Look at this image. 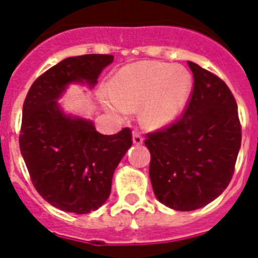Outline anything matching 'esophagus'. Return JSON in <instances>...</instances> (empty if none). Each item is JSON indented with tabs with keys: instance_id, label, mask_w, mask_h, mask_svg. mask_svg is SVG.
I'll return each mask as SVG.
<instances>
[{
	"instance_id": "esophagus-1",
	"label": "esophagus",
	"mask_w": 258,
	"mask_h": 258,
	"mask_svg": "<svg viewBox=\"0 0 258 258\" xmlns=\"http://www.w3.org/2000/svg\"><path fill=\"white\" fill-rule=\"evenodd\" d=\"M132 141H134L135 145H140V144H143L144 139H143V136H141L140 134L134 132V134H132Z\"/></svg>"
}]
</instances>
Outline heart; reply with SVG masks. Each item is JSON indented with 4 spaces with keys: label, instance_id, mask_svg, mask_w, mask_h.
<instances>
[{
    "label": "heart",
    "instance_id": "obj_1",
    "mask_svg": "<svg viewBox=\"0 0 258 258\" xmlns=\"http://www.w3.org/2000/svg\"><path fill=\"white\" fill-rule=\"evenodd\" d=\"M191 88V76L182 67L143 61L119 70L103 99L117 115L140 108L141 124L158 130L169 126L179 117Z\"/></svg>",
    "mask_w": 258,
    "mask_h": 258
}]
</instances>
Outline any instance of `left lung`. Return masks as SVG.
Masks as SVG:
<instances>
[{"label":"left lung","instance_id":"8db88e82","mask_svg":"<svg viewBox=\"0 0 258 258\" xmlns=\"http://www.w3.org/2000/svg\"><path fill=\"white\" fill-rule=\"evenodd\" d=\"M188 66L194 90L186 110L145 140L154 195L178 211L204 208L223 194L242 141L237 103L227 84L194 62Z\"/></svg>","mask_w":258,"mask_h":258}]
</instances>
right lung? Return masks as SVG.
<instances>
[{
	"instance_id": "1",
	"label": "right lung",
	"mask_w": 258,
	"mask_h": 258,
	"mask_svg": "<svg viewBox=\"0 0 258 258\" xmlns=\"http://www.w3.org/2000/svg\"><path fill=\"white\" fill-rule=\"evenodd\" d=\"M112 54L69 57L33 83L23 105L19 143L38 194L62 211L88 214L110 195L115 168L132 145L131 130L102 135L93 122L66 114L57 100L72 83H98Z\"/></svg>"
}]
</instances>
